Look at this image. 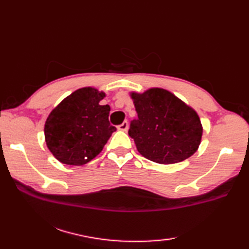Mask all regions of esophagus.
Masks as SVG:
<instances>
[{"label":"esophagus","instance_id":"obj_1","mask_svg":"<svg viewBox=\"0 0 249 249\" xmlns=\"http://www.w3.org/2000/svg\"><path fill=\"white\" fill-rule=\"evenodd\" d=\"M118 129L119 130H122V131H126L128 129V122L127 121H124L123 123H122L121 125L118 126Z\"/></svg>","mask_w":249,"mask_h":249}]
</instances>
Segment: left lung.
Listing matches in <instances>:
<instances>
[{
    "label": "left lung",
    "instance_id": "8db88e82",
    "mask_svg": "<svg viewBox=\"0 0 249 249\" xmlns=\"http://www.w3.org/2000/svg\"><path fill=\"white\" fill-rule=\"evenodd\" d=\"M137 111L128 135L142 156L161 165L187 160L201 143L203 127L198 113L161 88L129 92Z\"/></svg>",
    "mask_w": 249,
    "mask_h": 249
}]
</instances>
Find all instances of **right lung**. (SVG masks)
I'll list each match as a JSON object with an SVG mask.
<instances>
[{"label": "right lung", "instance_id": "1", "mask_svg": "<svg viewBox=\"0 0 249 249\" xmlns=\"http://www.w3.org/2000/svg\"><path fill=\"white\" fill-rule=\"evenodd\" d=\"M106 93L92 87L76 89L49 113L45 123L47 147L65 165L82 166L103 151L116 130L109 123Z\"/></svg>", "mask_w": 249, "mask_h": 249}]
</instances>
